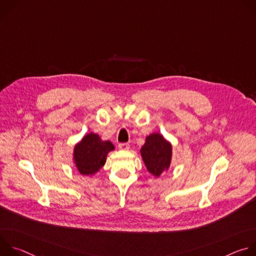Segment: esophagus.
Returning a JSON list of instances; mask_svg holds the SVG:
<instances>
[{
  "instance_id": "34e87169",
  "label": "esophagus",
  "mask_w": 256,
  "mask_h": 256,
  "mask_svg": "<svg viewBox=\"0 0 256 256\" xmlns=\"http://www.w3.org/2000/svg\"><path fill=\"white\" fill-rule=\"evenodd\" d=\"M118 148L120 150H122V151H128L130 149V144H126V142H122L118 144Z\"/></svg>"
}]
</instances>
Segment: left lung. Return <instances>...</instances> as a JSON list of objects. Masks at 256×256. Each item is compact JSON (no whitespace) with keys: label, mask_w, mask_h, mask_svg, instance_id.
<instances>
[{"label":"left lung","mask_w":256,"mask_h":256,"mask_svg":"<svg viewBox=\"0 0 256 256\" xmlns=\"http://www.w3.org/2000/svg\"><path fill=\"white\" fill-rule=\"evenodd\" d=\"M140 155L148 171L155 177H159L170 167L172 146L162 134L154 132L146 138Z\"/></svg>","instance_id":"obj_1"}]
</instances>
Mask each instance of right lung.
I'll list each match as a JSON object with an SVG mask.
<instances>
[{"label":"right lung","mask_w":256,"mask_h":256,"mask_svg":"<svg viewBox=\"0 0 256 256\" xmlns=\"http://www.w3.org/2000/svg\"><path fill=\"white\" fill-rule=\"evenodd\" d=\"M114 150L110 140H102L97 134H86L74 148V163L82 175H93L106 162L108 153Z\"/></svg>","instance_id":"add662e5"}]
</instances>
